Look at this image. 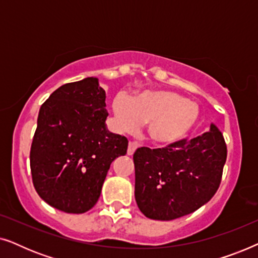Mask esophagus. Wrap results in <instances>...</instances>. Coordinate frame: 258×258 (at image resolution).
I'll return each mask as SVG.
<instances>
[{"label":"esophagus","mask_w":258,"mask_h":258,"mask_svg":"<svg viewBox=\"0 0 258 258\" xmlns=\"http://www.w3.org/2000/svg\"><path fill=\"white\" fill-rule=\"evenodd\" d=\"M136 149H137V144L134 143V142H129V144H128V155H129V156H132V155L135 153Z\"/></svg>","instance_id":"1"}]
</instances>
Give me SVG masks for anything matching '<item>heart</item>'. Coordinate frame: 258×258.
I'll return each instance as SVG.
<instances>
[{
    "label": "heart",
    "instance_id": "obj_1",
    "mask_svg": "<svg viewBox=\"0 0 258 258\" xmlns=\"http://www.w3.org/2000/svg\"><path fill=\"white\" fill-rule=\"evenodd\" d=\"M111 109L119 133L133 134L147 123L148 139L160 147L185 139L200 117L196 102L171 90H146L133 98L117 94Z\"/></svg>",
    "mask_w": 258,
    "mask_h": 258
}]
</instances>
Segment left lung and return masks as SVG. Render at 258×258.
Listing matches in <instances>:
<instances>
[{
    "label": "left lung",
    "instance_id": "left-lung-1",
    "mask_svg": "<svg viewBox=\"0 0 258 258\" xmlns=\"http://www.w3.org/2000/svg\"><path fill=\"white\" fill-rule=\"evenodd\" d=\"M227 160L223 135L214 123L190 141L134 154L135 200L148 218L171 221L200 209L217 191Z\"/></svg>",
    "mask_w": 258,
    "mask_h": 258
}]
</instances>
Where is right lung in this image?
Masks as SVG:
<instances>
[{
  "label": "right lung",
  "mask_w": 258,
  "mask_h": 258,
  "mask_svg": "<svg viewBox=\"0 0 258 258\" xmlns=\"http://www.w3.org/2000/svg\"><path fill=\"white\" fill-rule=\"evenodd\" d=\"M108 115L97 77L63 84L42 104L30 169L49 206L83 214L96 204L111 162L128 149L124 136L108 130Z\"/></svg>",
  "instance_id": "add662e5"
}]
</instances>
